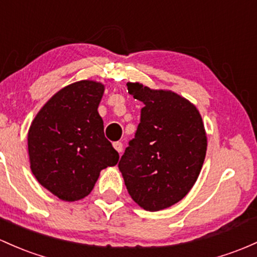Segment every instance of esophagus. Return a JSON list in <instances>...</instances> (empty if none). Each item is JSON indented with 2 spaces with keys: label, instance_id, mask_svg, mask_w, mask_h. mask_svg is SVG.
Here are the masks:
<instances>
[{
  "label": "esophagus",
  "instance_id": "34e87169",
  "mask_svg": "<svg viewBox=\"0 0 257 257\" xmlns=\"http://www.w3.org/2000/svg\"><path fill=\"white\" fill-rule=\"evenodd\" d=\"M113 148L115 149V151L117 152H122L123 151V144L120 143V142H115V143H113Z\"/></svg>",
  "mask_w": 257,
  "mask_h": 257
}]
</instances>
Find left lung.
<instances>
[{
  "label": "left lung",
  "mask_w": 257,
  "mask_h": 257,
  "mask_svg": "<svg viewBox=\"0 0 257 257\" xmlns=\"http://www.w3.org/2000/svg\"><path fill=\"white\" fill-rule=\"evenodd\" d=\"M126 86L144 107L118 168L132 199L154 212L177 204L194 187L206 156V131L185 97L140 83Z\"/></svg>",
  "instance_id": "left-lung-1"
}]
</instances>
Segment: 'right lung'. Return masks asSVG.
<instances>
[{
  "label": "right lung",
  "instance_id": "right-lung-1",
  "mask_svg": "<svg viewBox=\"0 0 257 257\" xmlns=\"http://www.w3.org/2000/svg\"><path fill=\"white\" fill-rule=\"evenodd\" d=\"M105 85L80 80L62 87L41 107L28 132L30 170L63 201L89 195L100 172L117 165L118 152L105 138L98 105Z\"/></svg>",
  "mask_w": 257,
  "mask_h": 257
}]
</instances>
